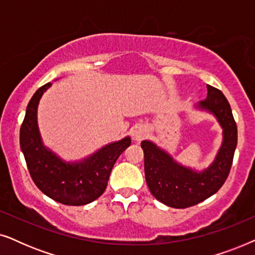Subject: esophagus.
Instances as JSON below:
<instances>
[{
    "mask_svg": "<svg viewBox=\"0 0 255 255\" xmlns=\"http://www.w3.org/2000/svg\"><path fill=\"white\" fill-rule=\"evenodd\" d=\"M146 135V128L144 125H137L132 128V137H133L134 140H141Z\"/></svg>",
    "mask_w": 255,
    "mask_h": 255,
    "instance_id": "esophagus-1",
    "label": "esophagus"
}]
</instances>
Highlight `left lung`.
Here are the masks:
<instances>
[{
	"label": "left lung",
	"instance_id": "left-lung-1",
	"mask_svg": "<svg viewBox=\"0 0 255 255\" xmlns=\"http://www.w3.org/2000/svg\"><path fill=\"white\" fill-rule=\"evenodd\" d=\"M208 96L196 108L214 115L223 128V141L216 158L201 172L183 166L169 153L149 140L141 141L145 179L153 196L161 203L184 209L217 193L228 179L238 140L231 107L221 90L207 86Z\"/></svg>",
	"mask_w": 255,
	"mask_h": 255
}]
</instances>
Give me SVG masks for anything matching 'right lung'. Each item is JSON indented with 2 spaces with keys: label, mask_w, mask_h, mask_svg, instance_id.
Listing matches in <instances>:
<instances>
[{
  "label": "right lung",
  "mask_w": 255,
  "mask_h": 255,
  "mask_svg": "<svg viewBox=\"0 0 255 255\" xmlns=\"http://www.w3.org/2000/svg\"><path fill=\"white\" fill-rule=\"evenodd\" d=\"M51 86L48 82L40 87L27 104L19 132L20 149L33 182L46 196L66 205L88 204L104 193L111 169L131 145V138L110 142L80 161L62 160L43 144L38 128V104Z\"/></svg>",
  "instance_id": "obj_1"
}]
</instances>
